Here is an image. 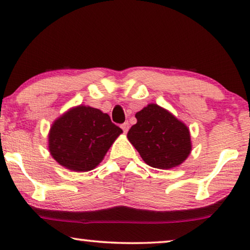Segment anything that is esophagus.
<instances>
[{"mask_svg": "<svg viewBox=\"0 0 250 250\" xmlns=\"http://www.w3.org/2000/svg\"><path fill=\"white\" fill-rule=\"evenodd\" d=\"M122 128H123V131H124V133H127L128 128H129V124H128V122H125L124 124H122Z\"/></svg>", "mask_w": 250, "mask_h": 250, "instance_id": "obj_1", "label": "esophagus"}]
</instances>
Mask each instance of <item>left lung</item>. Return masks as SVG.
<instances>
[{"instance_id":"obj_1","label":"left lung","mask_w":250,"mask_h":250,"mask_svg":"<svg viewBox=\"0 0 250 250\" xmlns=\"http://www.w3.org/2000/svg\"><path fill=\"white\" fill-rule=\"evenodd\" d=\"M128 141L149 166L168 169L179 166L191 152L189 128L166 109L150 104L136 112Z\"/></svg>"}]
</instances>
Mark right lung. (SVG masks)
I'll return each mask as SVG.
<instances>
[{
    "mask_svg": "<svg viewBox=\"0 0 250 250\" xmlns=\"http://www.w3.org/2000/svg\"><path fill=\"white\" fill-rule=\"evenodd\" d=\"M123 129L99 109L78 105L51 126L49 150L54 159L74 172H88L102 162Z\"/></svg>",
    "mask_w": 250,
    "mask_h": 250,
    "instance_id": "add662e5",
    "label": "right lung"
}]
</instances>
